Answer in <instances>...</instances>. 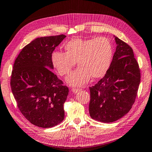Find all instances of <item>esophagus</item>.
Listing matches in <instances>:
<instances>
[{
	"label": "esophagus",
	"mask_w": 152,
	"mask_h": 152,
	"mask_svg": "<svg viewBox=\"0 0 152 152\" xmlns=\"http://www.w3.org/2000/svg\"><path fill=\"white\" fill-rule=\"evenodd\" d=\"M81 90V89H80V88H72V92H74V93H78V92Z\"/></svg>",
	"instance_id": "34e87169"
}]
</instances>
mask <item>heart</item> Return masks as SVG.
<instances>
[{
  "label": "heart",
  "instance_id": "obj_1",
  "mask_svg": "<svg viewBox=\"0 0 152 152\" xmlns=\"http://www.w3.org/2000/svg\"><path fill=\"white\" fill-rule=\"evenodd\" d=\"M65 52H55L52 55L54 67L61 76L69 74L76 64L80 66L66 77L71 86H82L90 76L99 78L106 73L111 63L113 48L105 37L90 39L74 38L64 46Z\"/></svg>",
  "mask_w": 152,
  "mask_h": 152
}]
</instances>
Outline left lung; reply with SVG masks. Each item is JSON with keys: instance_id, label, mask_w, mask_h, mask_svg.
Wrapping results in <instances>:
<instances>
[{"instance_id": "8db88e82", "label": "left lung", "mask_w": 152, "mask_h": 152, "mask_svg": "<svg viewBox=\"0 0 152 152\" xmlns=\"http://www.w3.org/2000/svg\"><path fill=\"white\" fill-rule=\"evenodd\" d=\"M117 46L108 70L90 87L91 118L104 123L115 122L130 110L136 100L141 74L132 48L116 37Z\"/></svg>"}]
</instances>
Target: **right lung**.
Listing matches in <instances>:
<instances>
[{"label":"right lung","instance_id":"right-lung-1","mask_svg":"<svg viewBox=\"0 0 152 152\" xmlns=\"http://www.w3.org/2000/svg\"><path fill=\"white\" fill-rule=\"evenodd\" d=\"M64 34L37 38L22 50L13 66L10 86L20 112L34 125L48 128L64 118L68 88L50 70L52 54Z\"/></svg>","mask_w":152,"mask_h":152}]
</instances>
